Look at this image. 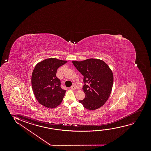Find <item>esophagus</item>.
<instances>
[{"instance_id":"1","label":"esophagus","mask_w":151,"mask_h":151,"mask_svg":"<svg viewBox=\"0 0 151 151\" xmlns=\"http://www.w3.org/2000/svg\"><path fill=\"white\" fill-rule=\"evenodd\" d=\"M70 89H72V90H74L76 89V86H75V85H73L72 87H70Z\"/></svg>"}]
</instances>
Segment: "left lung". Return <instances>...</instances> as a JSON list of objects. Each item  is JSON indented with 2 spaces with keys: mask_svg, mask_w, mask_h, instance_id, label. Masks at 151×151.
<instances>
[{
  "mask_svg": "<svg viewBox=\"0 0 151 151\" xmlns=\"http://www.w3.org/2000/svg\"><path fill=\"white\" fill-rule=\"evenodd\" d=\"M75 67L83 76V89L86 96L79 103L87 109H97L107 101L111 92L114 75L107 64L98 59L73 61Z\"/></svg>",
  "mask_w": 151,
  "mask_h": 151,
  "instance_id": "8db88e82",
  "label": "left lung"
}]
</instances>
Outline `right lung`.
<instances>
[{
	"instance_id": "1",
	"label": "right lung",
	"mask_w": 151,
	"mask_h": 151,
	"mask_svg": "<svg viewBox=\"0 0 151 151\" xmlns=\"http://www.w3.org/2000/svg\"><path fill=\"white\" fill-rule=\"evenodd\" d=\"M66 62L51 58L35 65L31 76V85L35 97L42 105L54 108L61 103L66 91L60 87L61 82L56 73L57 69Z\"/></svg>"
}]
</instances>
